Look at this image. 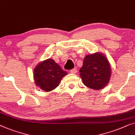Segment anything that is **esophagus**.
<instances>
[{"label": "esophagus", "instance_id": "34e87169", "mask_svg": "<svg viewBox=\"0 0 135 135\" xmlns=\"http://www.w3.org/2000/svg\"><path fill=\"white\" fill-rule=\"evenodd\" d=\"M70 73H73V74H75L77 73V70L76 69V68H73V69H72L70 70Z\"/></svg>", "mask_w": 135, "mask_h": 135}]
</instances>
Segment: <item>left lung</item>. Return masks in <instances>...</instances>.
<instances>
[{
  "label": "left lung",
  "instance_id": "obj_1",
  "mask_svg": "<svg viewBox=\"0 0 135 135\" xmlns=\"http://www.w3.org/2000/svg\"><path fill=\"white\" fill-rule=\"evenodd\" d=\"M79 72L85 86L95 90H100L109 83L111 68L105 55L95 52L86 56Z\"/></svg>",
  "mask_w": 135,
  "mask_h": 135
}]
</instances>
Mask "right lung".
I'll use <instances>...</instances> for the list:
<instances>
[{
	"label": "right lung",
	"instance_id": "obj_1",
	"mask_svg": "<svg viewBox=\"0 0 135 135\" xmlns=\"http://www.w3.org/2000/svg\"><path fill=\"white\" fill-rule=\"evenodd\" d=\"M67 75L54 60L48 59L40 62L33 70L35 85L45 92H50L60 84L62 78Z\"/></svg>",
	"mask_w": 135,
	"mask_h": 135
}]
</instances>
